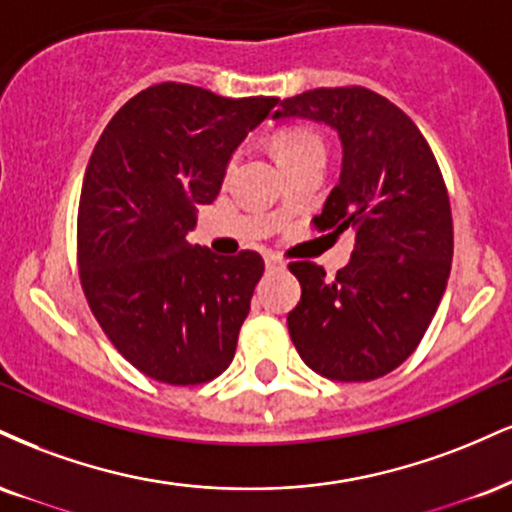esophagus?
Returning a JSON list of instances; mask_svg holds the SVG:
<instances>
[{"label":"esophagus","instance_id":"obj_1","mask_svg":"<svg viewBox=\"0 0 512 512\" xmlns=\"http://www.w3.org/2000/svg\"><path fill=\"white\" fill-rule=\"evenodd\" d=\"M264 264H267V269H281L283 260L279 255H267V257H264Z\"/></svg>","mask_w":512,"mask_h":512}]
</instances>
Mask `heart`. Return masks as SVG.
<instances>
[{
  "label": "heart",
  "instance_id": "1",
  "mask_svg": "<svg viewBox=\"0 0 512 512\" xmlns=\"http://www.w3.org/2000/svg\"><path fill=\"white\" fill-rule=\"evenodd\" d=\"M274 150L281 162L283 159L310 155V152H319V155H324V145H322V138H319V133L310 126H300V123L298 126L283 128V131L276 135ZM231 164L233 159L229 162V166Z\"/></svg>",
  "mask_w": 512,
  "mask_h": 512
}]
</instances>
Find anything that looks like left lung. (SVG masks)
I'll use <instances>...</instances> for the list:
<instances>
[{
	"mask_svg": "<svg viewBox=\"0 0 512 512\" xmlns=\"http://www.w3.org/2000/svg\"><path fill=\"white\" fill-rule=\"evenodd\" d=\"M274 116L338 133L341 178L312 224L355 233L334 279L315 262L288 264L303 286L288 312L293 346L326 379L384 377L420 346L451 274V202L432 147L403 109L360 85L307 90Z\"/></svg>",
	"mask_w": 512,
	"mask_h": 512,
	"instance_id": "1",
	"label": "left lung"
}]
</instances>
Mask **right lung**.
Masks as SVG:
<instances>
[{
    "label": "right lung",
    "mask_w": 512,
    "mask_h": 512,
    "mask_svg": "<svg viewBox=\"0 0 512 512\" xmlns=\"http://www.w3.org/2000/svg\"><path fill=\"white\" fill-rule=\"evenodd\" d=\"M279 97L214 95L159 83L131 97L92 150L78 205V274L114 348L147 377H219L264 260L190 245L195 207L219 195L226 164Z\"/></svg>",
    "instance_id": "right-lung-1"
}]
</instances>
